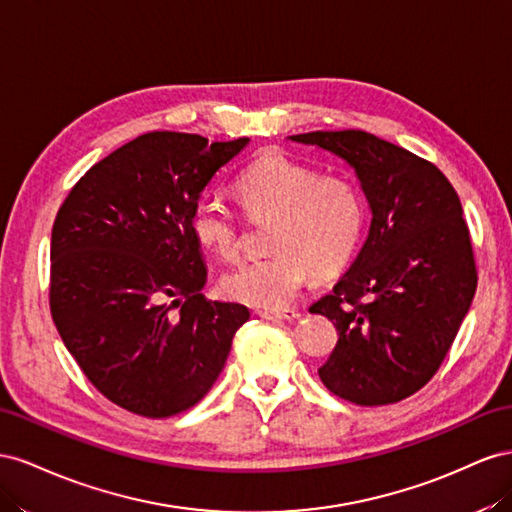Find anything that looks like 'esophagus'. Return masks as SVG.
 <instances>
[{"instance_id":"esophagus-1","label":"esophagus","mask_w":512,"mask_h":512,"mask_svg":"<svg viewBox=\"0 0 512 512\" xmlns=\"http://www.w3.org/2000/svg\"><path fill=\"white\" fill-rule=\"evenodd\" d=\"M257 315L264 319H285V321H294L300 317L296 309H259Z\"/></svg>"}]
</instances>
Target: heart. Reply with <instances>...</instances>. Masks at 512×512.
<instances>
[{"instance_id":"obj_1","label":"heart","mask_w":512,"mask_h":512,"mask_svg":"<svg viewBox=\"0 0 512 512\" xmlns=\"http://www.w3.org/2000/svg\"><path fill=\"white\" fill-rule=\"evenodd\" d=\"M238 195L251 218H270L266 259H248L223 276L231 300L279 309L298 296L311 274L341 272L362 242L367 208L354 180L300 163L283 152L261 156L238 178ZM195 240L223 259L240 253V221L216 193L201 195L191 214Z\"/></svg>"}]
</instances>
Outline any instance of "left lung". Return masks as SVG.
<instances>
[{
  "mask_svg": "<svg viewBox=\"0 0 512 512\" xmlns=\"http://www.w3.org/2000/svg\"><path fill=\"white\" fill-rule=\"evenodd\" d=\"M289 139L343 158L371 208L354 264L309 309L339 332L319 379L356 405L407 399L440 369L476 291L459 195L429 160L364 130Z\"/></svg>",
  "mask_w": 512,
  "mask_h": 512,
  "instance_id": "obj_1",
  "label": "left lung"
}]
</instances>
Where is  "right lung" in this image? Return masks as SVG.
<instances>
[{"mask_svg":"<svg viewBox=\"0 0 512 512\" xmlns=\"http://www.w3.org/2000/svg\"><path fill=\"white\" fill-rule=\"evenodd\" d=\"M246 137L154 130L102 158L72 186L51 233L55 328L98 392L145 418L206 397L248 319L201 294L208 270L191 214Z\"/></svg>","mask_w":512,"mask_h":512,"instance_id":"obj_1","label":"right lung"}]
</instances>
